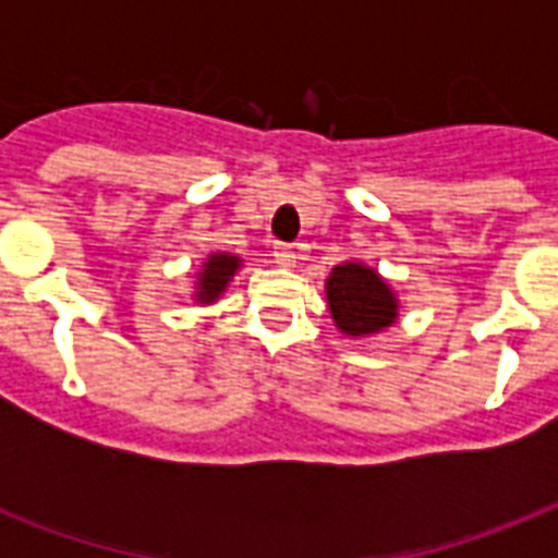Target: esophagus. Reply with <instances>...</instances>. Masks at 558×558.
<instances>
[{
	"mask_svg": "<svg viewBox=\"0 0 558 558\" xmlns=\"http://www.w3.org/2000/svg\"><path fill=\"white\" fill-rule=\"evenodd\" d=\"M295 248H292V245H283V243H278L275 245V263H278V266H283V269H292V266H295Z\"/></svg>",
	"mask_w": 558,
	"mask_h": 558,
	"instance_id": "esophagus-1",
	"label": "esophagus"
}]
</instances>
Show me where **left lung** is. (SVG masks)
Listing matches in <instances>:
<instances>
[{
  "label": "left lung",
  "instance_id": "left-lung-1",
  "mask_svg": "<svg viewBox=\"0 0 558 558\" xmlns=\"http://www.w3.org/2000/svg\"><path fill=\"white\" fill-rule=\"evenodd\" d=\"M327 304L336 327L344 336H373L397 322L399 304L393 289L365 266L348 260L327 278Z\"/></svg>",
  "mask_w": 558,
  "mask_h": 558
}]
</instances>
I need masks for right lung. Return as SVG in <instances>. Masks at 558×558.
Instances as JSON below:
<instances>
[{"label": "right lung", "mask_w": 558, "mask_h": 558, "mask_svg": "<svg viewBox=\"0 0 558 558\" xmlns=\"http://www.w3.org/2000/svg\"><path fill=\"white\" fill-rule=\"evenodd\" d=\"M240 269V257L226 252L210 254L202 271L196 275V301L199 304H214L222 292H226L228 280L234 278V271Z\"/></svg>", "instance_id": "add662e5"}]
</instances>
